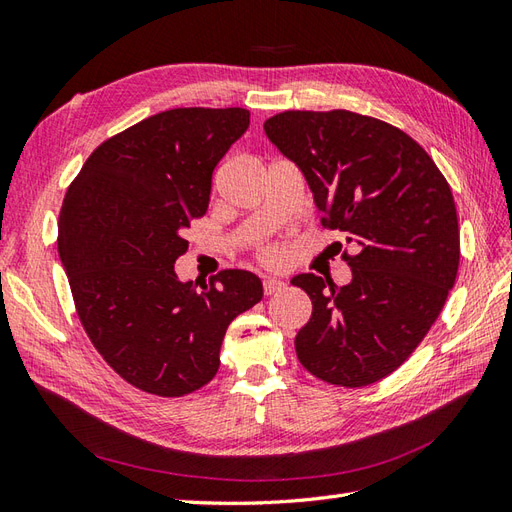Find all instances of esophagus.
<instances>
[{
  "label": "esophagus",
  "instance_id": "obj_1",
  "mask_svg": "<svg viewBox=\"0 0 512 512\" xmlns=\"http://www.w3.org/2000/svg\"><path fill=\"white\" fill-rule=\"evenodd\" d=\"M285 290V281L281 279H264V292L266 294H274V292H281Z\"/></svg>",
  "mask_w": 512,
  "mask_h": 512
}]
</instances>
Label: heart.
Returning <instances> with one entry per match:
<instances>
[{"instance_id": "b5f03b06", "label": "heart", "mask_w": 512, "mask_h": 512, "mask_svg": "<svg viewBox=\"0 0 512 512\" xmlns=\"http://www.w3.org/2000/svg\"><path fill=\"white\" fill-rule=\"evenodd\" d=\"M264 259H266V261H277V259H279V253L274 251V248H268V251H264Z\"/></svg>"}]
</instances>
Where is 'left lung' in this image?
Segmentation results:
<instances>
[{"label":"left lung","mask_w":512,"mask_h":512,"mask_svg":"<svg viewBox=\"0 0 512 512\" xmlns=\"http://www.w3.org/2000/svg\"><path fill=\"white\" fill-rule=\"evenodd\" d=\"M313 194L322 225L346 233L348 285L298 274L313 303L298 361L320 381L365 387L409 359L456 281L461 242L448 181L404 131L348 110H290L264 123Z\"/></svg>","instance_id":"1"}]
</instances>
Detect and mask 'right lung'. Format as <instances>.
Instances as JSON below:
<instances>
[{
    "label": "right lung",
    "mask_w": 512,
    "mask_h": 512,
    "mask_svg": "<svg viewBox=\"0 0 512 512\" xmlns=\"http://www.w3.org/2000/svg\"><path fill=\"white\" fill-rule=\"evenodd\" d=\"M251 123L244 108L153 114L90 153L64 194L58 253L90 342L129 385L179 398L218 372L227 326L257 305L248 270L181 281L183 229L207 212L212 173Z\"/></svg>",
    "instance_id": "obj_1"
}]
</instances>
